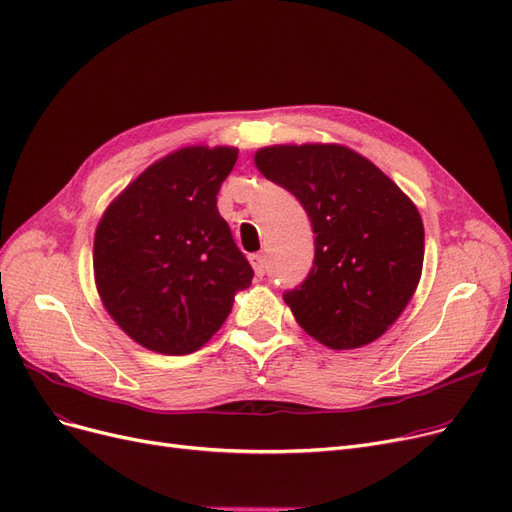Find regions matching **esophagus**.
Wrapping results in <instances>:
<instances>
[{"label":"esophagus","mask_w":512,"mask_h":512,"mask_svg":"<svg viewBox=\"0 0 512 512\" xmlns=\"http://www.w3.org/2000/svg\"><path fill=\"white\" fill-rule=\"evenodd\" d=\"M249 261L253 265V270L257 276H263L265 274V255L263 253H253L249 255Z\"/></svg>","instance_id":"34e87169"}]
</instances>
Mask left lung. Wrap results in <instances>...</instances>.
I'll return each instance as SVG.
<instances>
[{
  "mask_svg": "<svg viewBox=\"0 0 512 512\" xmlns=\"http://www.w3.org/2000/svg\"><path fill=\"white\" fill-rule=\"evenodd\" d=\"M255 165L299 198L316 234L314 268L284 293L299 326L337 351L383 337L422 274L425 228L416 205L341 144L265 146Z\"/></svg>",
  "mask_w": 512,
  "mask_h": 512,
  "instance_id": "1",
  "label": "left lung"
}]
</instances>
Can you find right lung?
<instances>
[{
    "label": "right lung",
    "mask_w": 512,
    "mask_h": 512,
    "mask_svg": "<svg viewBox=\"0 0 512 512\" xmlns=\"http://www.w3.org/2000/svg\"><path fill=\"white\" fill-rule=\"evenodd\" d=\"M238 159L232 146H186L133 180L98 221L94 280L129 339L163 355L201 349L253 280L217 192Z\"/></svg>",
    "instance_id": "add662e5"
}]
</instances>
